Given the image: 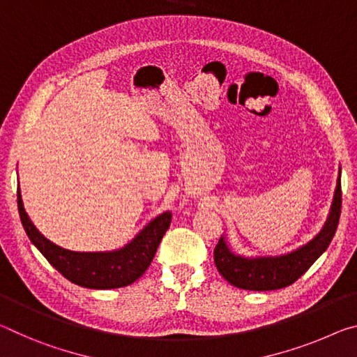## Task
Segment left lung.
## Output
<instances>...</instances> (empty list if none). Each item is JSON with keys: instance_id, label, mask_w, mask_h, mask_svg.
Wrapping results in <instances>:
<instances>
[{"instance_id": "8db88e82", "label": "left lung", "mask_w": 357, "mask_h": 357, "mask_svg": "<svg viewBox=\"0 0 357 357\" xmlns=\"http://www.w3.org/2000/svg\"><path fill=\"white\" fill-rule=\"evenodd\" d=\"M342 213V183L338 172L337 186L331 212L323 229L310 242L294 251L280 256H241L232 253L225 237H221L213 251L215 266L227 283L248 291H273L293 284L329 247L337 231Z\"/></svg>"}]
</instances>
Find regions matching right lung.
<instances>
[{"mask_svg": "<svg viewBox=\"0 0 357 357\" xmlns=\"http://www.w3.org/2000/svg\"><path fill=\"white\" fill-rule=\"evenodd\" d=\"M17 206L22 225L44 258L64 278L90 289L123 288L144 275L155 258L162 236L171 226L172 215H158L123 248L114 251H71L50 242L40 234L23 207L20 188H17Z\"/></svg>", "mask_w": 357, "mask_h": 357, "instance_id": "obj_1", "label": "right lung"}]
</instances>
